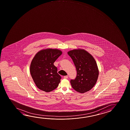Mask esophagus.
Instances as JSON below:
<instances>
[{
	"instance_id": "esophagus-1",
	"label": "esophagus",
	"mask_w": 130,
	"mask_h": 130,
	"mask_svg": "<svg viewBox=\"0 0 130 130\" xmlns=\"http://www.w3.org/2000/svg\"><path fill=\"white\" fill-rule=\"evenodd\" d=\"M68 77V76H65L64 77V79H67Z\"/></svg>"
}]
</instances>
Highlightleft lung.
<instances>
[{
    "label": "left lung",
    "instance_id": "left-lung-1",
    "mask_svg": "<svg viewBox=\"0 0 130 130\" xmlns=\"http://www.w3.org/2000/svg\"><path fill=\"white\" fill-rule=\"evenodd\" d=\"M77 70V77L71 80L72 88L84 93L92 88L98 79L99 70L93 57L85 50L75 49L68 52Z\"/></svg>",
    "mask_w": 130,
    "mask_h": 130
}]
</instances>
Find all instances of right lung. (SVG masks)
Returning a JSON list of instances; mask_svg holds the SVG:
<instances>
[{
    "label": "right lung",
    "instance_id": "add662e5",
    "mask_svg": "<svg viewBox=\"0 0 130 130\" xmlns=\"http://www.w3.org/2000/svg\"><path fill=\"white\" fill-rule=\"evenodd\" d=\"M62 54L59 49L48 48L38 52L32 59L30 74L39 89L48 92L58 87L61 77L53 63Z\"/></svg>",
    "mask_w": 130,
    "mask_h": 130
}]
</instances>
